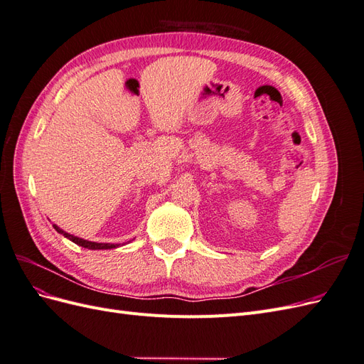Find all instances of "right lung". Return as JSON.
<instances>
[{
  "label": "right lung",
  "mask_w": 364,
  "mask_h": 364,
  "mask_svg": "<svg viewBox=\"0 0 364 364\" xmlns=\"http://www.w3.org/2000/svg\"><path fill=\"white\" fill-rule=\"evenodd\" d=\"M53 226H54V229H56L58 232L62 234L65 238H68V240L73 241V243L79 245V246H82V247H86V249H92V250H95V249H114V247L118 246V245H109V243H94V241H87V240H83V238H79V237L70 235L68 232H65V230H62V229L58 228L56 225H53Z\"/></svg>",
  "instance_id": "add662e5"
}]
</instances>
